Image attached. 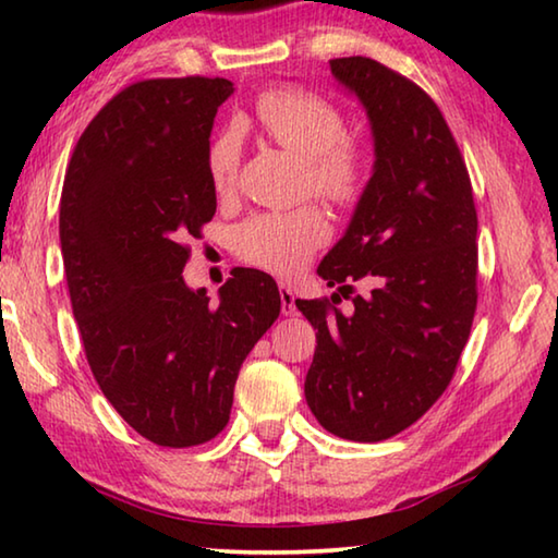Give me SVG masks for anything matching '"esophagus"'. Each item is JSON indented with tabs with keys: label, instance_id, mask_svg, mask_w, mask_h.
Masks as SVG:
<instances>
[{
	"label": "esophagus",
	"instance_id": "1",
	"mask_svg": "<svg viewBox=\"0 0 558 558\" xmlns=\"http://www.w3.org/2000/svg\"><path fill=\"white\" fill-rule=\"evenodd\" d=\"M278 290H280V310H282V315H286V317L288 315H295L298 313L295 292H292V288L286 286V282H280Z\"/></svg>",
	"mask_w": 558,
	"mask_h": 558
}]
</instances>
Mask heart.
Returning <instances> with one entry per match:
<instances>
[{
  "label": "heart",
  "mask_w": 558,
  "mask_h": 558,
  "mask_svg": "<svg viewBox=\"0 0 558 558\" xmlns=\"http://www.w3.org/2000/svg\"><path fill=\"white\" fill-rule=\"evenodd\" d=\"M263 130L280 147L305 162L310 186L337 206L359 199L366 179L362 147L347 137L344 118L335 102L305 88H272L258 100ZM241 162V140L235 130H223L206 153V174L216 194L231 192ZM329 239V223L315 206L295 211H266L233 229V251L251 266L270 272L300 270Z\"/></svg>",
  "instance_id": "heart-1"
}]
</instances>
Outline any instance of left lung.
I'll return each instance as SVG.
<instances>
[{
  "mask_svg": "<svg viewBox=\"0 0 558 558\" xmlns=\"http://www.w3.org/2000/svg\"><path fill=\"white\" fill-rule=\"evenodd\" d=\"M362 100L374 174L352 223L317 272L354 313L295 300L317 329L305 399L319 426L356 442L386 440L436 403L456 374L477 307V211L446 118L426 90L366 56L329 61Z\"/></svg>",
  "mask_w": 558,
  "mask_h": 558,
  "instance_id": "8db88e82",
  "label": "left lung"
}]
</instances>
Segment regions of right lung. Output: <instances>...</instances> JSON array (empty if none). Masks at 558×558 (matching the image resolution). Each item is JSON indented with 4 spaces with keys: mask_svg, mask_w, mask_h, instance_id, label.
<instances>
[{
    "mask_svg": "<svg viewBox=\"0 0 558 558\" xmlns=\"http://www.w3.org/2000/svg\"><path fill=\"white\" fill-rule=\"evenodd\" d=\"M226 78H149L88 122L63 179L59 233L71 307L100 391L140 436L192 448L219 436L243 359L280 315L266 272L189 290V239L216 214L206 153Z\"/></svg>",
    "mask_w": 558,
    "mask_h": 558,
    "instance_id": "right-lung-1",
    "label": "right lung"
}]
</instances>
